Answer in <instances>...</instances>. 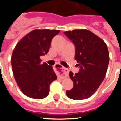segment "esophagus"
<instances>
[{
	"label": "esophagus",
	"instance_id": "34e87169",
	"mask_svg": "<svg viewBox=\"0 0 121 121\" xmlns=\"http://www.w3.org/2000/svg\"><path fill=\"white\" fill-rule=\"evenodd\" d=\"M55 70L60 75L62 79L67 78L68 75V70L60 64H56L55 66Z\"/></svg>",
	"mask_w": 121,
	"mask_h": 121
}]
</instances>
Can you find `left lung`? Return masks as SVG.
<instances>
[{
	"mask_svg": "<svg viewBox=\"0 0 121 121\" xmlns=\"http://www.w3.org/2000/svg\"><path fill=\"white\" fill-rule=\"evenodd\" d=\"M64 34L75 45V59L79 71H70L73 87L67 96L74 100L91 96L104 79L109 63L107 46L102 39L87 30H74Z\"/></svg>",
	"mask_w": 121,
	"mask_h": 121,
	"instance_id": "1",
	"label": "left lung"
}]
</instances>
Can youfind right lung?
I'll list each match as a JSON object with an SVG mask.
<instances>
[{"label": "right lung", "instance_id": "right-lung-1", "mask_svg": "<svg viewBox=\"0 0 121 121\" xmlns=\"http://www.w3.org/2000/svg\"><path fill=\"white\" fill-rule=\"evenodd\" d=\"M59 30H35L16 45L11 57L14 76L26 96L40 99L50 92V85L57 79L53 66L41 64L40 57L47 54L53 37Z\"/></svg>", "mask_w": 121, "mask_h": 121}]
</instances>
